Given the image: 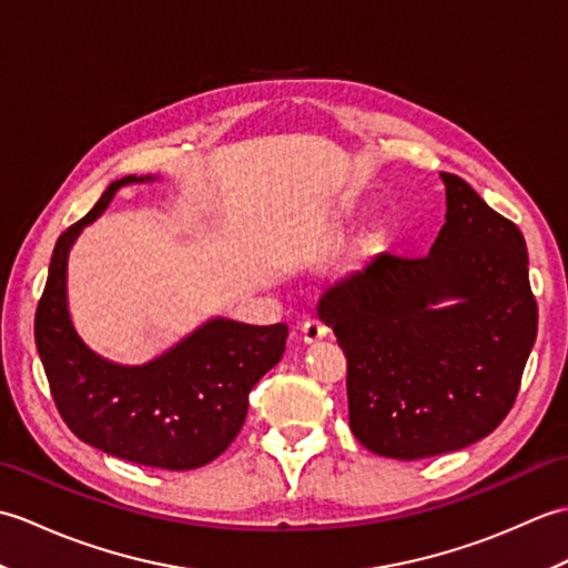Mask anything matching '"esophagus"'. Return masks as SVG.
<instances>
[{
  "instance_id": "obj_1",
  "label": "esophagus",
  "mask_w": 568,
  "mask_h": 568,
  "mask_svg": "<svg viewBox=\"0 0 568 568\" xmlns=\"http://www.w3.org/2000/svg\"><path fill=\"white\" fill-rule=\"evenodd\" d=\"M300 334H303V342L305 344H315L320 339H324V336L329 334V327L320 320H307L303 324V329H300Z\"/></svg>"
}]
</instances>
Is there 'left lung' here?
Masks as SVG:
<instances>
[{
  "instance_id": "obj_1",
  "label": "left lung",
  "mask_w": 568,
  "mask_h": 568,
  "mask_svg": "<svg viewBox=\"0 0 568 568\" xmlns=\"http://www.w3.org/2000/svg\"><path fill=\"white\" fill-rule=\"evenodd\" d=\"M439 175L446 222L427 256L378 253L317 300L348 361V427L368 452L405 462L488 437L537 339L520 229L466 180Z\"/></svg>"
}]
</instances>
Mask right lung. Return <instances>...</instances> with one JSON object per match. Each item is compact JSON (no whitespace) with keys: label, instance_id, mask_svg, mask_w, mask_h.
<instances>
[{"label":"right lung","instance_id":"add662e5","mask_svg":"<svg viewBox=\"0 0 568 568\" xmlns=\"http://www.w3.org/2000/svg\"><path fill=\"white\" fill-rule=\"evenodd\" d=\"M155 180H114L92 212L60 234L33 332L58 413L78 439L131 464L187 470L236 439L251 388L283 358L287 327L212 317L141 366L116 364L82 342L68 310L70 248L119 190Z\"/></svg>","mask_w":568,"mask_h":568}]
</instances>
